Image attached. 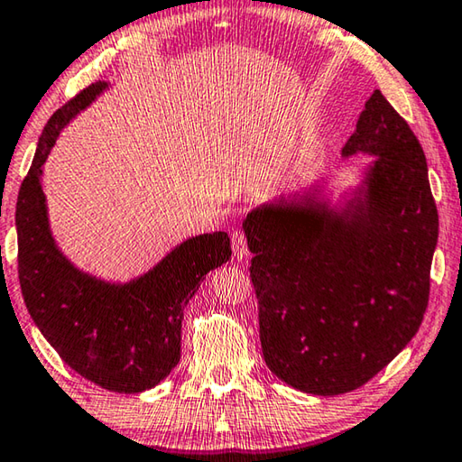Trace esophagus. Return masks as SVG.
Returning a JSON list of instances; mask_svg holds the SVG:
<instances>
[{
    "instance_id": "esophagus-1",
    "label": "esophagus",
    "mask_w": 462,
    "mask_h": 462,
    "mask_svg": "<svg viewBox=\"0 0 462 462\" xmlns=\"http://www.w3.org/2000/svg\"><path fill=\"white\" fill-rule=\"evenodd\" d=\"M232 248H234V256L236 261H246L248 259V246H246V238L242 232H232Z\"/></svg>"
}]
</instances>
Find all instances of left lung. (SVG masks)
I'll return each mask as SVG.
<instances>
[{
  "mask_svg": "<svg viewBox=\"0 0 462 462\" xmlns=\"http://www.w3.org/2000/svg\"><path fill=\"white\" fill-rule=\"evenodd\" d=\"M371 156L338 198L324 183L246 216L269 369L293 389H358L408 346L424 319L438 212L416 134L379 89L342 159Z\"/></svg>",
  "mask_w": 462,
  "mask_h": 462,
  "instance_id": "left-lung-1",
  "label": "left lung"
}]
</instances>
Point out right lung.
<instances>
[{"label":"right lung","instance_id":"1","mask_svg":"<svg viewBox=\"0 0 462 462\" xmlns=\"http://www.w3.org/2000/svg\"><path fill=\"white\" fill-rule=\"evenodd\" d=\"M109 85L91 83L52 114L38 138L15 206L18 275L30 316L62 361L107 391L143 393L177 366L183 310L232 250L226 232L198 234L128 281L91 275L62 253L42 189L44 162L67 124Z\"/></svg>","mask_w":462,"mask_h":462}]
</instances>
